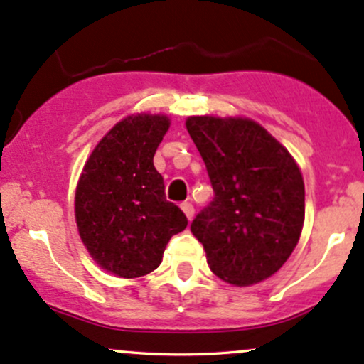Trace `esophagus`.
I'll return each mask as SVG.
<instances>
[{"mask_svg": "<svg viewBox=\"0 0 364 364\" xmlns=\"http://www.w3.org/2000/svg\"><path fill=\"white\" fill-rule=\"evenodd\" d=\"M181 208H182V211H183V215L187 216V220H193V216H194V206L191 203H183V204H181Z\"/></svg>", "mask_w": 364, "mask_h": 364, "instance_id": "obj_1", "label": "esophagus"}]
</instances>
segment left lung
<instances>
[{"label":"left lung","instance_id":"left-lung-1","mask_svg":"<svg viewBox=\"0 0 364 364\" xmlns=\"http://www.w3.org/2000/svg\"><path fill=\"white\" fill-rule=\"evenodd\" d=\"M215 199L194 218L211 272L235 287L270 279L299 242L304 181L282 142L247 117H187Z\"/></svg>","mask_w":364,"mask_h":364}]
</instances>
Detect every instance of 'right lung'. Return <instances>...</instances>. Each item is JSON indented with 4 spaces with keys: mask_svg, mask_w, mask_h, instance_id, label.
<instances>
[{
    "mask_svg": "<svg viewBox=\"0 0 364 364\" xmlns=\"http://www.w3.org/2000/svg\"><path fill=\"white\" fill-rule=\"evenodd\" d=\"M161 113H134L96 144L75 187L80 240L105 272L137 279L156 270L171 235L187 227L181 208L165 199L154 153L168 132Z\"/></svg>",
    "mask_w": 364,
    "mask_h": 364,
    "instance_id": "1",
    "label": "right lung"
}]
</instances>
